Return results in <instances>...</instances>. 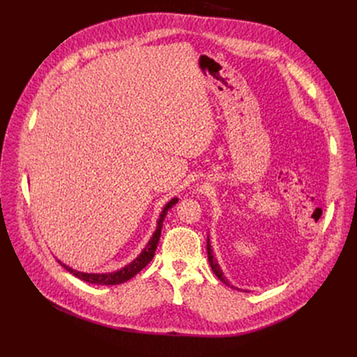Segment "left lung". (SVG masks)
I'll return each mask as SVG.
<instances>
[{
  "mask_svg": "<svg viewBox=\"0 0 357 357\" xmlns=\"http://www.w3.org/2000/svg\"><path fill=\"white\" fill-rule=\"evenodd\" d=\"M207 255H208V261H210V265H211V269H213V272L215 273V276L221 280L222 284H226L227 287H230V288H233V289H237L236 287H233L230 282H229V279L224 276V273H222V271H221V268H220V265H218V261H217V259L214 257V253H213V249H211V243H210V237H207Z\"/></svg>",
  "mask_w": 357,
  "mask_h": 357,
  "instance_id": "obj_1",
  "label": "left lung"
}]
</instances>
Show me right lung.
Wrapping results in <instances>:
<instances>
[{
    "instance_id": "right-lung-1",
    "label": "right lung",
    "mask_w": 357,
    "mask_h": 357,
    "mask_svg": "<svg viewBox=\"0 0 357 357\" xmlns=\"http://www.w3.org/2000/svg\"><path fill=\"white\" fill-rule=\"evenodd\" d=\"M178 202V198H172L171 201H169L159 218H158V226H156V230L153 233V236L150 237L149 243L146 245V248L142 250V253L133 260L130 261L128 265H126L124 268L119 269V271H114V272H107V273H86V272H79V271H75L69 266H66L65 264H62L61 260H58L59 264L68 271L70 272L72 275H75L77 278H79L81 280H84V282H88V284H93V285H120V284H124L127 282L128 279L133 278L135 275H137L150 260L153 259L155 256V250L158 248V243H159V238H160V231H162V224H163V220L167 214V210H171L174 205Z\"/></svg>"
}]
</instances>
